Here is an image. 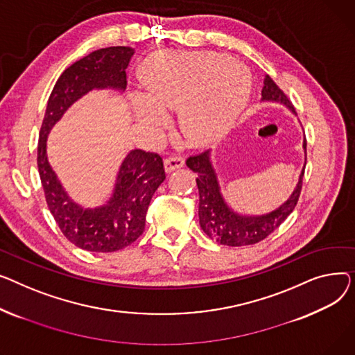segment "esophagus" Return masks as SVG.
<instances>
[{"label":"esophagus","instance_id":"1","mask_svg":"<svg viewBox=\"0 0 355 355\" xmlns=\"http://www.w3.org/2000/svg\"><path fill=\"white\" fill-rule=\"evenodd\" d=\"M184 164V159L182 156H171L164 160V169L168 173L176 171V169H180L183 168Z\"/></svg>","mask_w":355,"mask_h":355}]
</instances>
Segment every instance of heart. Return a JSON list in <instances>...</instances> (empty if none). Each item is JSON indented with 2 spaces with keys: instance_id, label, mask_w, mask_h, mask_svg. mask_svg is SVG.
<instances>
[{
  "instance_id": "b5f03b06",
  "label": "heart",
  "mask_w": 355,
  "mask_h": 355,
  "mask_svg": "<svg viewBox=\"0 0 355 355\" xmlns=\"http://www.w3.org/2000/svg\"><path fill=\"white\" fill-rule=\"evenodd\" d=\"M249 78L231 58L214 54L178 55L156 66L148 77V97L136 96L140 120L160 128L166 113L180 110L184 135L196 141L223 133L245 106Z\"/></svg>"
}]
</instances>
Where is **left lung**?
Returning a JSON list of instances; mask_svg holds the SVG:
<instances>
[{"label": "left lung", "mask_w": 355, "mask_h": 355, "mask_svg": "<svg viewBox=\"0 0 355 355\" xmlns=\"http://www.w3.org/2000/svg\"><path fill=\"white\" fill-rule=\"evenodd\" d=\"M262 100L266 101H278L282 103L294 114L295 109L285 93L275 85V81L269 76H265L263 87H262ZM302 148L306 156V140L304 136ZM187 168L193 171L198 178V189H199V223L203 232L215 239L216 242L227 246H243L254 245L265 239L272 234L275 229L291 215L297 206L300 199L304 169L300 175L295 189L275 211L261 216H245L239 215L225 202L220 186L218 182L216 172L211 162V150H206L196 156H191L186 160Z\"/></svg>", "instance_id": "obj_1"}]
</instances>
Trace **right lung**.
<instances>
[{
	"label": "right lung",
	"mask_w": 355,
	"mask_h": 355,
	"mask_svg": "<svg viewBox=\"0 0 355 355\" xmlns=\"http://www.w3.org/2000/svg\"><path fill=\"white\" fill-rule=\"evenodd\" d=\"M132 47L100 49L62 71L50 94L38 139L37 164L49 209L71 243L90 252H116L133 243L144 231L152 196L166 179L157 153L132 150L124 157L110 199L85 209L70 199L47 159V137L67 109L93 89L124 92Z\"/></svg>",
	"instance_id": "1"
}]
</instances>
